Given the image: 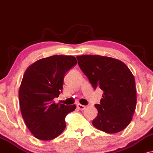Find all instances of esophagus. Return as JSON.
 <instances>
[{
	"mask_svg": "<svg viewBox=\"0 0 153 153\" xmlns=\"http://www.w3.org/2000/svg\"><path fill=\"white\" fill-rule=\"evenodd\" d=\"M76 107H77V108H78V109H79V110H84V109L86 108L85 106L80 105V104H78V105H76Z\"/></svg>",
	"mask_w": 153,
	"mask_h": 153,
	"instance_id": "34e87169",
	"label": "esophagus"
}]
</instances>
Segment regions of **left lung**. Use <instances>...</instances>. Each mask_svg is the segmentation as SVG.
I'll return each mask as SVG.
<instances>
[{"label":"left lung","instance_id":"1","mask_svg":"<svg viewBox=\"0 0 153 153\" xmlns=\"http://www.w3.org/2000/svg\"><path fill=\"white\" fill-rule=\"evenodd\" d=\"M78 64L94 89L103 91L98 114L92 121L98 130L114 134L132 121L136 104L135 82L125 64L118 59L99 55L76 56Z\"/></svg>","mask_w":153,"mask_h":153}]
</instances>
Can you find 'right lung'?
Instances as JSON below:
<instances>
[{
	"instance_id": "right-lung-1",
	"label": "right lung",
	"mask_w": 153,
	"mask_h": 153,
	"mask_svg": "<svg viewBox=\"0 0 153 153\" xmlns=\"http://www.w3.org/2000/svg\"><path fill=\"white\" fill-rule=\"evenodd\" d=\"M76 64L72 56L54 55L39 59L25 71L19 88L20 107L27 127L37 139L51 140L65 130L66 114L76 105L53 100L62 92L65 74Z\"/></svg>"
}]
</instances>
